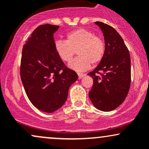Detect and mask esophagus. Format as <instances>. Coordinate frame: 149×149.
<instances>
[{
  "label": "esophagus",
  "instance_id": "1",
  "mask_svg": "<svg viewBox=\"0 0 149 149\" xmlns=\"http://www.w3.org/2000/svg\"><path fill=\"white\" fill-rule=\"evenodd\" d=\"M78 78H79V79H80V78H83V77L85 75H84V74H83V73H78Z\"/></svg>",
  "mask_w": 149,
  "mask_h": 149
}]
</instances>
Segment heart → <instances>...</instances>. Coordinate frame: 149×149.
Instances as JSON below:
<instances>
[{
  "label": "heart",
  "instance_id": "b5f03b06",
  "mask_svg": "<svg viewBox=\"0 0 149 149\" xmlns=\"http://www.w3.org/2000/svg\"><path fill=\"white\" fill-rule=\"evenodd\" d=\"M54 48L61 60L67 63L71 61L77 50L79 56L70 63L69 67L83 71L91 64L95 66L102 61L105 54V42L91 31L80 28L67 33L66 41L57 40Z\"/></svg>",
  "mask_w": 149,
  "mask_h": 149
}]
</instances>
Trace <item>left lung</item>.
<instances>
[{
	"instance_id": "obj_1",
	"label": "left lung",
	"mask_w": 149,
	"mask_h": 149,
	"mask_svg": "<svg viewBox=\"0 0 149 149\" xmlns=\"http://www.w3.org/2000/svg\"><path fill=\"white\" fill-rule=\"evenodd\" d=\"M103 32L105 54L94 71L89 97L97 109L111 111L118 107L127 97L131 83L130 56L123 39L111 26L95 22Z\"/></svg>"
}]
</instances>
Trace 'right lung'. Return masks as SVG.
I'll use <instances>...</instances> for the list:
<instances>
[{"mask_svg": "<svg viewBox=\"0 0 149 149\" xmlns=\"http://www.w3.org/2000/svg\"><path fill=\"white\" fill-rule=\"evenodd\" d=\"M59 26L43 24L33 31L22 49L20 76L27 97L39 110L52 113L64 105L78 75L68 69L54 48Z\"/></svg>", "mask_w": 149, "mask_h": 149, "instance_id": "right-lung-1", "label": "right lung"}]
</instances>
